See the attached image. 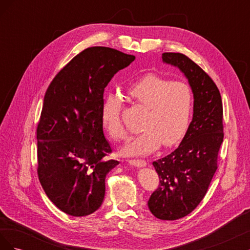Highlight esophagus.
<instances>
[{"instance_id": "esophagus-1", "label": "esophagus", "mask_w": 250, "mask_h": 250, "mask_svg": "<svg viewBox=\"0 0 250 250\" xmlns=\"http://www.w3.org/2000/svg\"><path fill=\"white\" fill-rule=\"evenodd\" d=\"M128 163H129L130 166H133V167H145L147 165L145 161H142V160H129Z\"/></svg>"}]
</instances>
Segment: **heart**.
Wrapping results in <instances>:
<instances>
[{
  "instance_id": "1",
  "label": "heart",
  "mask_w": 250,
  "mask_h": 250,
  "mask_svg": "<svg viewBox=\"0 0 250 250\" xmlns=\"http://www.w3.org/2000/svg\"><path fill=\"white\" fill-rule=\"evenodd\" d=\"M130 99L143 107V130L121 150L125 156L152 153L164 147H172L184 138L188 127L193 108V93L184 81H170L161 75L147 74L126 88ZM122 101L108 95L103 102L102 122L110 137L125 140L127 132L121 119Z\"/></svg>"
}]
</instances>
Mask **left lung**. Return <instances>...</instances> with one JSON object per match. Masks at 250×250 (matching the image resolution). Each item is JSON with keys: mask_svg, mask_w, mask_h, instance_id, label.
<instances>
[{"mask_svg": "<svg viewBox=\"0 0 250 250\" xmlns=\"http://www.w3.org/2000/svg\"><path fill=\"white\" fill-rule=\"evenodd\" d=\"M163 62L177 66L188 80L193 96V119L177 149L153 162L160 186L148 208L161 220H177L193 211L206 196L218 168L223 142V106L215 82L181 53H164Z\"/></svg>", "mask_w": 250, "mask_h": 250, "instance_id": "obj_1", "label": "left lung"}]
</instances>
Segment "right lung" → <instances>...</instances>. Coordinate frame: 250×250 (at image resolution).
<instances>
[{"instance_id":"1","label":"right lung","mask_w":250,"mask_h":250,"mask_svg":"<svg viewBox=\"0 0 250 250\" xmlns=\"http://www.w3.org/2000/svg\"><path fill=\"white\" fill-rule=\"evenodd\" d=\"M135 57L116 49L92 47L58 72L43 98L36 129L37 174L49 199L74 217L101 207L105 178L119 165L107 160L104 137V88Z\"/></svg>"}]
</instances>
